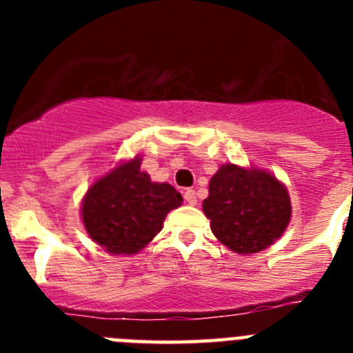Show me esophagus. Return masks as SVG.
<instances>
[{
	"label": "esophagus",
	"instance_id": "1",
	"mask_svg": "<svg viewBox=\"0 0 353 353\" xmlns=\"http://www.w3.org/2000/svg\"><path fill=\"white\" fill-rule=\"evenodd\" d=\"M183 198H185V201L189 205H196V192L192 189H185L183 191Z\"/></svg>",
	"mask_w": 353,
	"mask_h": 353
}]
</instances>
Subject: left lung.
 <instances>
[{"mask_svg": "<svg viewBox=\"0 0 353 353\" xmlns=\"http://www.w3.org/2000/svg\"><path fill=\"white\" fill-rule=\"evenodd\" d=\"M203 212L221 244L239 254H252L283 235L292 203L286 187L274 174L224 164L210 179Z\"/></svg>", "mask_w": 353, "mask_h": 353, "instance_id": "obj_1", "label": "left lung"}]
</instances>
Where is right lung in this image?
Returning a JSON list of instances; mask_svg holds the SVG:
<instances>
[{
    "label": "right lung",
    "mask_w": 353,
    "mask_h": 353,
    "mask_svg": "<svg viewBox=\"0 0 353 353\" xmlns=\"http://www.w3.org/2000/svg\"><path fill=\"white\" fill-rule=\"evenodd\" d=\"M170 183L141 171V157L121 162L88 189L81 215L90 239L111 254H136L162 230L168 212L182 205Z\"/></svg>",
    "instance_id": "right-lung-1"
}]
</instances>
